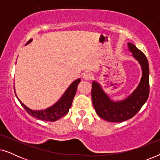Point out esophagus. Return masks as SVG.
<instances>
[{
    "label": "esophagus",
    "mask_w": 160,
    "mask_h": 160,
    "mask_svg": "<svg viewBox=\"0 0 160 160\" xmlns=\"http://www.w3.org/2000/svg\"><path fill=\"white\" fill-rule=\"evenodd\" d=\"M82 78L84 80H90L92 78V73H90V72H84V73L82 74Z\"/></svg>",
    "instance_id": "obj_1"
}]
</instances>
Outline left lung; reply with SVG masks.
I'll list each match as a JSON object with an SVG mask.
<instances>
[{
    "label": "left lung",
    "instance_id": "8db88e82",
    "mask_svg": "<svg viewBox=\"0 0 160 160\" xmlns=\"http://www.w3.org/2000/svg\"><path fill=\"white\" fill-rule=\"evenodd\" d=\"M128 49L142 69L138 86L130 96L120 101H113L105 92L99 83L92 82V100L96 113L100 118L111 122H121L134 117L146 102L149 95V67L143 52L134 44L128 43Z\"/></svg>",
    "mask_w": 160,
    "mask_h": 160
}]
</instances>
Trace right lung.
<instances>
[{
	"mask_svg": "<svg viewBox=\"0 0 160 160\" xmlns=\"http://www.w3.org/2000/svg\"><path fill=\"white\" fill-rule=\"evenodd\" d=\"M32 39H30V40L26 43V45L30 43ZM80 82V78H78V79L74 81V82L70 85L68 88L66 89V91L65 92L62 97L60 98V100H59L56 103H54L53 106H52L51 107H49V108L44 109V110H32V109L29 108L28 107L26 106L25 104L22 103L17 95L16 97L17 98V99H18L19 102L21 103L22 106L23 108L25 109V111L28 113V114H30V116H32V117L37 118V119L40 120H43V121L54 122L60 119V118L64 117L65 115H66L67 113H68L69 109L71 107L73 98L76 95L78 84ZM15 95H16V94H15Z\"/></svg>",
	"mask_w": 160,
	"mask_h": 160,
	"instance_id": "right-lung-1",
	"label": "right lung"
}]
</instances>
